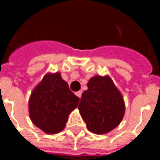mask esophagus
<instances>
[{
    "instance_id": "obj_1",
    "label": "esophagus",
    "mask_w": 160,
    "mask_h": 160,
    "mask_svg": "<svg viewBox=\"0 0 160 160\" xmlns=\"http://www.w3.org/2000/svg\"><path fill=\"white\" fill-rule=\"evenodd\" d=\"M75 94H76L77 97H79L80 98H81V94H82V92H81V91H79V92H75Z\"/></svg>"
}]
</instances>
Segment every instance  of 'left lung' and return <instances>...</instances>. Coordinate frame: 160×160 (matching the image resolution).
Returning a JSON list of instances; mask_svg holds the SVG:
<instances>
[{
    "label": "left lung",
    "instance_id": "8db88e82",
    "mask_svg": "<svg viewBox=\"0 0 160 160\" xmlns=\"http://www.w3.org/2000/svg\"><path fill=\"white\" fill-rule=\"evenodd\" d=\"M81 96L79 111L88 130L95 134L108 133L118 127L124 116L122 94L109 76H95L87 83Z\"/></svg>",
    "mask_w": 160,
    "mask_h": 160
}]
</instances>
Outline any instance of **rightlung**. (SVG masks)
<instances>
[{
  "instance_id": "add662e5",
  "label": "right lung",
  "mask_w": 160,
  "mask_h": 160,
  "mask_svg": "<svg viewBox=\"0 0 160 160\" xmlns=\"http://www.w3.org/2000/svg\"><path fill=\"white\" fill-rule=\"evenodd\" d=\"M79 101L59 73H48L31 95L30 118L46 134H56L65 128L68 115Z\"/></svg>"
}]
</instances>
